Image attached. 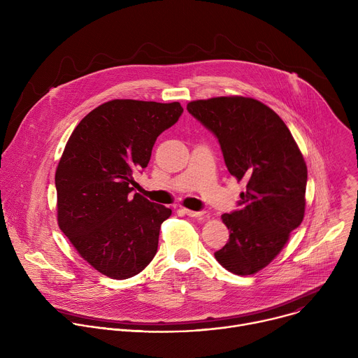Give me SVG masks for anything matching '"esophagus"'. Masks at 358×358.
Wrapping results in <instances>:
<instances>
[{
  "label": "esophagus",
  "instance_id": "obj_1",
  "mask_svg": "<svg viewBox=\"0 0 358 358\" xmlns=\"http://www.w3.org/2000/svg\"><path fill=\"white\" fill-rule=\"evenodd\" d=\"M182 211H184L185 215H188L191 218H203V217H206V213H202V211H192V210H187V208H184Z\"/></svg>",
  "mask_w": 358,
  "mask_h": 358
}]
</instances>
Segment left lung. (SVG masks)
Segmentation results:
<instances>
[{
    "mask_svg": "<svg viewBox=\"0 0 358 358\" xmlns=\"http://www.w3.org/2000/svg\"><path fill=\"white\" fill-rule=\"evenodd\" d=\"M188 112L210 129L238 182L241 210L224 214L229 241L215 259L246 276L266 268L304 217L308 167L285 122L262 101L243 96L192 100Z\"/></svg>",
    "mask_w": 358,
    "mask_h": 358,
    "instance_id": "8db88e82",
    "label": "left lung"
}]
</instances>
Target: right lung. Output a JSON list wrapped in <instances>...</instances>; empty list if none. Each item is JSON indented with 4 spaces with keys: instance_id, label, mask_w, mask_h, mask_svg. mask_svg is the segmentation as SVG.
Here are the masks:
<instances>
[{
    "instance_id": "1",
    "label": "right lung",
    "mask_w": 358,
    "mask_h": 358,
    "mask_svg": "<svg viewBox=\"0 0 358 358\" xmlns=\"http://www.w3.org/2000/svg\"><path fill=\"white\" fill-rule=\"evenodd\" d=\"M181 113L178 101L109 100L79 122L65 145L55 173L58 225L101 275L129 279L157 253L171 210L133 195V176Z\"/></svg>"
}]
</instances>
